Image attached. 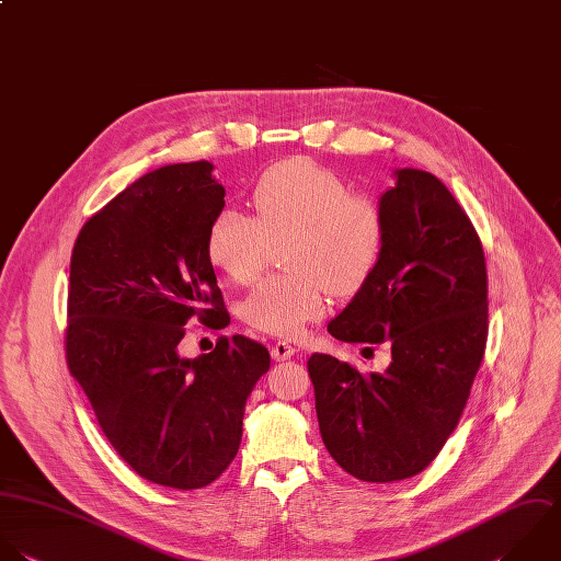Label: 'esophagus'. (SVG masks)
Instances as JSON below:
<instances>
[{
	"mask_svg": "<svg viewBox=\"0 0 561 561\" xmlns=\"http://www.w3.org/2000/svg\"><path fill=\"white\" fill-rule=\"evenodd\" d=\"M271 356H273V360L284 363V360H288L290 356H295V347L288 345V343H284V341H279V343H275V345L271 347Z\"/></svg>",
	"mask_w": 561,
	"mask_h": 561,
	"instance_id": "esophagus-1",
	"label": "esophagus"
}]
</instances>
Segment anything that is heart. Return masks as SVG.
<instances>
[{
  "instance_id": "heart-1",
  "label": "heart",
  "mask_w": 561,
  "mask_h": 561,
  "mask_svg": "<svg viewBox=\"0 0 561 561\" xmlns=\"http://www.w3.org/2000/svg\"><path fill=\"white\" fill-rule=\"evenodd\" d=\"M255 216L222 209L207 227L211 266L236 284H251L271 244L288 238L290 273L262 279L240 304L253 330L293 339L325 312L332 290L354 293L374 273L385 247V216L365 194H352L343 176L293 157L264 170L251 190Z\"/></svg>"
}]
</instances>
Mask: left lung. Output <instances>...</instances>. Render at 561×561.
Segmentation results:
<instances>
[{"label": "left lung", "instance_id": "left-lung-1", "mask_svg": "<svg viewBox=\"0 0 561 561\" xmlns=\"http://www.w3.org/2000/svg\"><path fill=\"white\" fill-rule=\"evenodd\" d=\"M380 196L385 247L328 332L389 343L385 374L312 354L317 417L332 459L365 483L420 474L457 428L488 343L483 244L450 190L402 168Z\"/></svg>", "mask_w": 561, "mask_h": 561}]
</instances>
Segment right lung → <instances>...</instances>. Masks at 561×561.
<instances>
[{
  "label": "right lung",
  "instance_id": "obj_1",
  "mask_svg": "<svg viewBox=\"0 0 561 561\" xmlns=\"http://www.w3.org/2000/svg\"><path fill=\"white\" fill-rule=\"evenodd\" d=\"M209 161L152 170L80 229L69 264L65 352L115 453L146 481L198 490L233 461L268 350L220 336L183 358L185 323H229L207 227L225 207Z\"/></svg>",
  "mask_w": 561,
  "mask_h": 561
}]
</instances>
